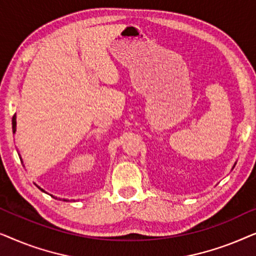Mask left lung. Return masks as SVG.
I'll list each match as a JSON object with an SVG mask.
<instances>
[{
	"instance_id": "obj_1",
	"label": "left lung",
	"mask_w": 256,
	"mask_h": 256,
	"mask_svg": "<svg viewBox=\"0 0 256 256\" xmlns=\"http://www.w3.org/2000/svg\"><path fill=\"white\" fill-rule=\"evenodd\" d=\"M234 166H236V164H234ZM234 166H233V168H234Z\"/></svg>"
}]
</instances>
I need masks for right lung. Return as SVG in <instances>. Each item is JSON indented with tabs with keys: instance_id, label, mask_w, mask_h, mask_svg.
<instances>
[{
	"instance_id": "add662e5",
	"label": "right lung",
	"mask_w": 256,
	"mask_h": 256,
	"mask_svg": "<svg viewBox=\"0 0 256 256\" xmlns=\"http://www.w3.org/2000/svg\"><path fill=\"white\" fill-rule=\"evenodd\" d=\"M15 132H16V114L12 116V132H14V134H15ZM38 188H40L38 186ZM40 190L43 191V192H45L43 188H40ZM64 200H65V199H64Z\"/></svg>"
}]
</instances>
